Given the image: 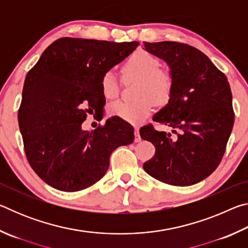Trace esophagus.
Returning a JSON list of instances; mask_svg holds the SVG:
<instances>
[{
    "instance_id": "1",
    "label": "esophagus",
    "mask_w": 248,
    "mask_h": 248,
    "mask_svg": "<svg viewBox=\"0 0 248 248\" xmlns=\"http://www.w3.org/2000/svg\"><path fill=\"white\" fill-rule=\"evenodd\" d=\"M140 141H141V137H140L139 128L136 127L134 128V142H140Z\"/></svg>"
}]
</instances>
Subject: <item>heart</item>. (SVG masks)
<instances>
[{"mask_svg":"<svg viewBox=\"0 0 248 248\" xmlns=\"http://www.w3.org/2000/svg\"><path fill=\"white\" fill-rule=\"evenodd\" d=\"M158 59L143 49L136 50L128 57L121 73L125 81L136 79L132 102L117 100L109 105V114L128 121L140 124L152 112L154 103L166 105L174 92V77L170 71L161 69ZM100 91L105 98L114 99L119 95V83L111 71H107L100 78Z\"/></svg>","mask_w":248,"mask_h":248,"instance_id":"obj_1","label":"heart"}]
</instances>
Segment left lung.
Masks as SVG:
<instances>
[{"label": "left lung", "instance_id": "obj_1", "mask_svg": "<svg viewBox=\"0 0 248 248\" xmlns=\"http://www.w3.org/2000/svg\"><path fill=\"white\" fill-rule=\"evenodd\" d=\"M146 51L163 59L174 77L169 104L153 121L171 129H140L142 139L152 142L154 156L144 170L159 182L189 186L211 175L223 157L234 124L228 78L200 50L176 41L143 43Z\"/></svg>", "mask_w": 248, "mask_h": 248}]
</instances>
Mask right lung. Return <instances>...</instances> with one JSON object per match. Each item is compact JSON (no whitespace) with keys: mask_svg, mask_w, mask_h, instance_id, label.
Here are the masks:
<instances>
[{"mask_svg":"<svg viewBox=\"0 0 248 248\" xmlns=\"http://www.w3.org/2000/svg\"><path fill=\"white\" fill-rule=\"evenodd\" d=\"M138 46L64 37L28 71L18 124L29 165L49 186L85 189L106 174L112 151L133 142L132 125L119 117L92 131H84L82 124L87 114L103 111V74Z\"/></svg>","mask_w":248,"mask_h":248,"instance_id":"right-lung-1","label":"right lung"}]
</instances>
